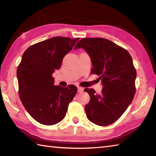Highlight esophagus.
Wrapping results in <instances>:
<instances>
[{
  "label": "esophagus",
  "instance_id": "obj_1",
  "mask_svg": "<svg viewBox=\"0 0 156 156\" xmlns=\"http://www.w3.org/2000/svg\"><path fill=\"white\" fill-rule=\"evenodd\" d=\"M84 90V88L80 87H78V92H82V91Z\"/></svg>",
  "mask_w": 156,
  "mask_h": 156
}]
</instances>
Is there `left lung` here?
Instances as JSON below:
<instances>
[{"mask_svg": "<svg viewBox=\"0 0 156 156\" xmlns=\"http://www.w3.org/2000/svg\"><path fill=\"white\" fill-rule=\"evenodd\" d=\"M80 48L90 55L92 74L100 76L103 84L101 94L84 89L90 97L84 107L87 117L97 125H109L121 117L134 98L137 72L133 59L126 49L107 39L83 38L74 49Z\"/></svg>", "mask_w": 156, "mask_h": 156, "instance_id": "obj_1", "label": "left lung"}]
</instances>
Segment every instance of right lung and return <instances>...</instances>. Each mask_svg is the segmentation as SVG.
Returning <instances> with one entry per match:
<instances>
[{
    "mask_svg": "<svg viewBox=\"0 0 156 156\" xmlns=\"http://www.w3.org/2000/svg\"><path fill=\"white\" fill-rule=\"evenodd\" d=\"M79 38L55 37L31 45L16 70L19 94L23 107L38 122L53 125L65 117L77 87L54 86L52 74Z\"/></svg>",
    "mask_w": 156,
    "mask_h": 156,
    "instance_id": "obj_1",
    "label": "right lung"
}]
</instances>
